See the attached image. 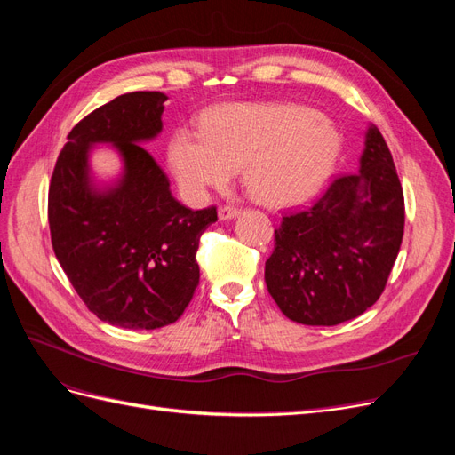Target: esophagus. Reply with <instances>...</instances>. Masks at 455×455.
I'll return each instance as SVG.
<instances>
[{"label":"esophagus","instance_id":"obj_1","mask_svg":"<svg viewBox=\"0 0 455 455\" xmlns=\"http://www.w3.org/2000/svg\"><path fill=\"white\" fill-rule=\"evenodd\" d=\"M239 212H241V211L237 209V206H231V204H222V206H220V209H218L220 220H231V218H235Z\"/></svg>","mask_w":455,"mask_h":455}]
</instances>
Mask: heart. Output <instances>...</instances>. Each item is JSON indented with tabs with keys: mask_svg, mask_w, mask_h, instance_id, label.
Returning a JSON list of instances; mask_svg holds the SVG:
<instances>
[{
	"mask_svg": "<svg viewBox=\"0 0 455 455\" xmlns=\"http://www.w3.org/2000/svg\"><path fill=\"white\" fill-rule=\"evenodd\" d=\"M339 154L336 129L299 104H228L211 109L201 131L180 127L169 164L184 197L201 203L241 167L243 182L266 204H288L323 186Z\"/></svg>",
	"mask_w": 455,
	"mask_h": 455,
	"instance_id": "1",
	"label": "heart"
}]
</instances>
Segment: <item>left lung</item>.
Masks as SVG:
<instances>
[{"label":"left lung","mask_w":455,"mask_h":455,"mask_svg":"<svg viewBox=\"0 0 455 455\" xmlns=\"http://www.w3.org/2000/svg\"><path fill=\"white\" fill-rule=\"evenodd\" d=\"M361 167L334 178L309 206L284 212L266 284L299 324L334 326L385 291L404 235V194L381 132H366Z\"/></svg>","instance_id":"left-lung-1"}]
</instances>
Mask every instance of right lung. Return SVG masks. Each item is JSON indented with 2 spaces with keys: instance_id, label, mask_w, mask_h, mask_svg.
Segmentation results:
<instances>
[{
  "instance_id": "add662e5",
  "label": "right lung",
  "mask_w": 455,
  "mask_h": 455,
  "mask_svg": "<svg viewBox=\"0 0 455 455\" xmlns=\"http://www.w3.org/2000/svg\"><path fill=\"white\" fill-rule=\"evenodd\" d=\"M167 94H121L85 116L68 134L49 186L52 251L100 321L154 330L180 319L199 284V239L218 220L216 206L178 203L169 178L140 146L163 129ZM109 141L126 161L122 182L108 192L90 186L86 154Z\"/></svg>"
}]
</instances>
